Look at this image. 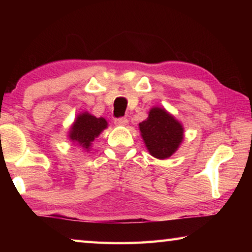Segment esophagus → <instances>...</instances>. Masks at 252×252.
Wrapping results in <instances>:
<instances>
[{
	"label": "esophagus",
	"mask_w": 252,
	"mask_h": 252,
	"mask_svg": "<svg viewBox=\"0 0 252 252\" xmlns=\"http://www.w3.org/2000/svg\"><path fill=\"white\" fill-rule=\"evenodd\" d=\"M114 123H116L117 126H126L127 123H129V120H127L126 118H118L114 120Z\"/></svg>",
	"instance_id": "obj_1"
}]
</instances>
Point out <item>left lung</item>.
I'll return each mask as SVG.
<instances>
[{
    "label": "left lung",
    "mask_w": 252,
    "mask_h": 252,
    "mask_svg": "<svg viewBox=\"0 0 252 252\" xmlns=\"http://www.w3.org/2000/svg\"><path fill=\"white\" fill-rule=\"evenodd\" d=\"M139 129L148 151L157 159L171 157L183 140L181 123L159 106L150 110L147 120L139 123Z\"/></svg>",
    "instance_id": "1"
}]
</instances>
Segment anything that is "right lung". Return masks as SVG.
Returning <instances> with one entry per match:
<instances>
[{
	"label": "right lung",
	"mask_w": 252,
	"mask_h": 252,
	"mask_svg": "<svg viewBox=\"0 0 252 252\" xmlns=\"http://www.w3.org/2000/svg\"><path fill=\"white\" fill-rule=\"evenodd\" d=\"M106 127H108V122L104 118H95L90 113L83 112L76 117L72 125L69 138L71 141L89 151L94 139Z\"/></svg>",
	"instance_id": "obj_1"
}]
</instances>
